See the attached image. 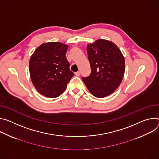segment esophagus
<instances>
[{"instance_id": "esophagus-1", "label": "esophagus", "mask_w": 159, "mask_h": 159, "mask_svg": "<svg viewBox=\"0 0 159 159\" xmlns=\"http://www.w3.org/2000/svg\"><path fill=\"white\" fill-rule=\"evenodd\" d=\"M75 74V75H76V76H79L80 75V73L79 71H78V72H76Z\"/></svg>"}]
</instances>
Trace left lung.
I'll return each mask as SVG.
<instances>
[{"instance_id": "8db88e82", "label": "left lung", "mask_w": 159, "mask_h": 159, "mask_svg": "<svg viewBox=\"0 0 159 159\" xmlns=\"http://www.w3.org/2000/svg\"><path fill=\"white\" fill-rule=\"evenodd\" d=\"M86 49L91 73L83 77V81L95 97L110 95L119 87L124 76V57L116 44L103 39L89 44Z\"/></svg>"}]
</instances>
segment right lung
Wrapping results in <instances>:
<instances>
[{
	"instance_id": "obj_1",
	"label": "right lung",
	"mask_w": 159,
	"mask_h": 159,
	"mask_svg": "<svg viewBox=\"0 0 159 159\" xmlns=\"http://www.w3.org/2000/svg\"><path fill=\"white\" fill-rule=\"evenodd\" d=\"M67 45L49 42L39 46L31 56L29 69L31 81L42 95L56 98L66 90L74 76L66 57Z\"/></svg>"
}]
</instances>
